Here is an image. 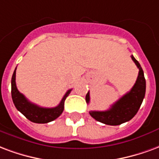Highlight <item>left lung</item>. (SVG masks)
I'll return each instance as SVG.
<instances>
[{
    "instance_id": "left-lung-1",
    "label": "left lung",
    "mask_w": 159,
    "mask_h": 159,
    "mask_svg": "<svg viewBox=\"0 0 159 159\" xmlns=\"http://www.w3.org/2000/svg\"><path fill=\"white\" fill-rule=\"evenodd\" d=\"M131 58L139 68L138 77L134 86L128 93L113 104L108 110L91 111V116L97 121L108 125H119L130 120L138 112L146 93V80L138 61L133 56H131ZM85 101L87 103L90 102L89 92L85 96Z\"/></svg>"
}]
</instances>
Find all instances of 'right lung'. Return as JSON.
I'll list each match as a JSON object with an SVG mask.
<instances>
[{
    "mask_svg": "<svg viewBox=\"0 0 159 159\" xmlns=\"http://www.w3.org/2000/svg\"><path fill=\"white\" fill-rule=\"evenodd\" d=\"M16 69L17 68H15L11 77V98L16 108L21 113H23L29 120H30L31 122L37 124H46L58 118L63 112L64 102L69 93L71 92V89L66 92L62 101L57 107L51 108L41 107L36 104L30 102L23 94L18 91L16 85Z\"/></svg>",
    "mask_w": 159,
    "mask_h": 159,
    "instance_id": "add662e5",
    "label": "right lung"
}]
</instances>
